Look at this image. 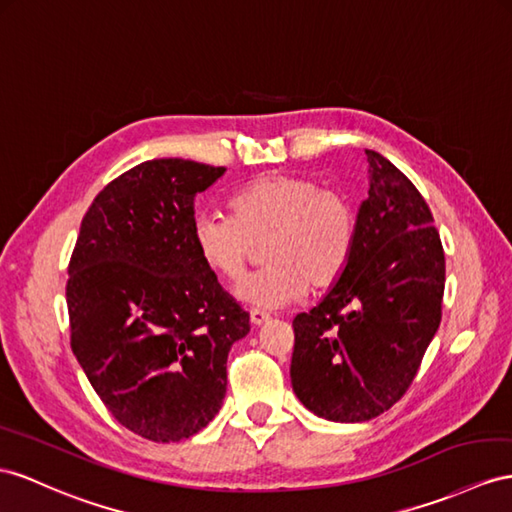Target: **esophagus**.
I'll return each mask as SVG.
<instances>
[{"label": "esophagus", "instance_id": "obj_1", "mask_svg": "<svg viewBox=\"0 0 512 512\" xmlns=\"http://www.w3.org/2000/svg\"><path fill=\"white\" fill-rule=\"evenodd\" d=\"M268 320H270V313H268V311H264V309H251V322H253L255 326L266 324Z\"/></svg>", "mask_w": 512, "mask_h": 512}]
</instances>
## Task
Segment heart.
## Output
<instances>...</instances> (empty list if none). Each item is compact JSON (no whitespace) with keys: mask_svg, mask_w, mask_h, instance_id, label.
<instances>
[{"mask_svg":"<svg viewBox=\"0 0 512 512\" xmlns=\"http://www.w3.org/2000/svg\"><path fill=\"white\" fill-rule=\"evenodd\" d=\"M350 196L300 175H259L229 199V216L203 212L192 222L194 251L218 277H242L253 242L268 264L238 285L240 300L283 307L309 285L326 290L342 277L357 240Z\"/></svg>","mask_w":512,"mask_h":512,"instance_id":"obj_1","label":"heart"}]
</instances>
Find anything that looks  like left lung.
Here are the masks:
<instances>
[{"mask_svg": "<svg viewBox=\"0 0 512 512\" xmlns=\"http://www.w3.org/2000/svg\"><path fill=\"white\" fill-rule=\"evenodd\" d=\"M368 199L348 266L320 303L294 318L292 387L331 422H368L396 404L441 322L445 255L413 181L365 149Z\"/></svg>", "mask_w": 512, "mask_h": 512, "instance_id": "8db88e82", "label": "left lung"}]
</instances>
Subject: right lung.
Instances as JSON below:
<instances>
[{"label":"right lung","mask_w":512,"mask_h":512,"mask_svg":"<svg viewBox=\"0 0 512 512\" xmlns=\"http://www.w3.org/2000/svg\"><path fill=\"white\" fill-rule=\"evenodd\" d=\"M225 170L179 157L129 168L95 196L69 261L73 355L116 422L149 441L212 422L229 350L251 331L192 242L196 194Z\"/></svg>","instance_id":"obj_1"}]
</instances>
